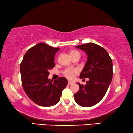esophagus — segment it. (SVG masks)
Listing matches in <instances>:
<instances>
[{"mask_svg":"<svg viewBox=\"0 0 133 133\" xmlns=\"http://www.w3.org/2000/svg\"><path fill=\"white\" fill-rule=\"evenodd\" d=\"M73 82H71V81H68V84L69 85H72V84H73Z\"/></svg>","mask_w":133,"mask_h":133,"instance_id":"34e87169","label":"esophagus"}]
</instances>
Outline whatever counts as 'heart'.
<instances>
[{
  "mask_svg": "<svg viewBox=\"0 0 133 133\" xmlns=\"http://www.w3.org/2000/svg\"><path fill=\"white\" fill-rule=\"evenodd\" d=\"M70 55H78L80 56V53L78 52V51L76 50H74L70 52ZM78 70L75 68H67L65 69V70L64 71V75L66 76V78H72L74 77V76L75 74L77 72Z\"/></svg>",
  "mask_w": 133,
  "mask_h": 133,
  "instance_id": "1",
  "label": "heart"
}]
</instances>
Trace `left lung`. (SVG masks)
<instances>
[{"instance_id": "8db88e82", "label": "left lung", "mask_w": 133, "mask_h": 133, "mask_svg": "<svg viewBox=\"0 0 133 133\" xmlns=\"http://www.w3.org/2000/svg\"><path fill=\"white\" fill-rule=\"evenodd\" d=\"M85 51L88 59L80 78H89L85 85L79 86V90L74 95L76 103L83 107L95 105L103 98L112 80V60L105 49L94 43L76 46Z\"/></svg>"}]
</instances>
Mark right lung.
Listing matches in <instances>:
<instances>
[{"label":"right lung","instance_id":"add662e5","mask_svg":"<svg viewBox=\"0 0 133 133\" xmlns=\"http://www.w3.org/2000/svg\"><path fill=\"white\" fill-rule=\"evenodd\" d=\"M59 48L39 43L30 48L23 57L20 70L22 86L28 97L39 106L50 107L60 100L68 81L60 77L49 79V71L55 66L54 58Z\"/></svg>","mask_w":133,"mask_h":133}]
</instances>
